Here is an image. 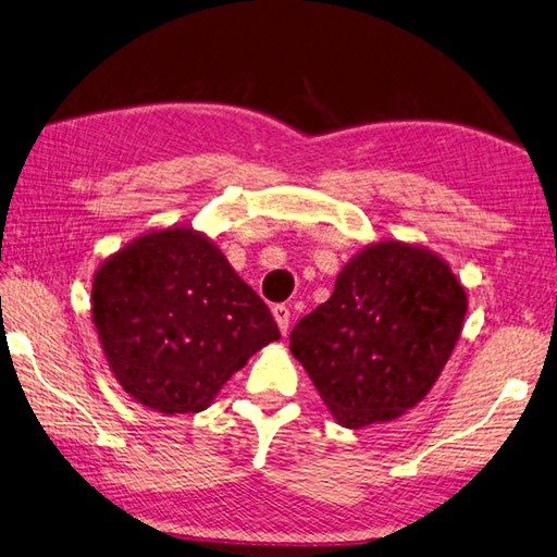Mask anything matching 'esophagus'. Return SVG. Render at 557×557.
I'll return each mask as SVG.
<instances>
[{
  "label": "esophagus",
  "mask_w": 557,
  "mask_h": 557,
  "mask_svg": "<svg viewBox=\"0 0 557 557\" xmlns=\"http://www.w3.org/2000/svg\"><path fill=\"white\" fill-rule=\"evenodd\" d=\"M273 315H275V322H277L280 332L287 334V332H289V318H292L289 308H287V306H275V308H273Z\"/></svg>",
  "instance_id": "esophagus-1"
}]
</instances>
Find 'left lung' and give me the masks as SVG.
Returning a JSON list of instances; mask_svg holds the SVG:
<instances>
[{
	"label": "left lung",
	"instance_id": "1",
	"mask_svg": "<svg viewBox=\"0 0 557 557\" xmlns=\"http://www.w3.org/2000/svg\"><path fill=\"white\" fill-rule=\"evenodd\" d=\"M468 294L442 256L372 242L289 334L292 356L348 430L392 422L430 394L460 339Z\"/></svg>",
	"mask_w": 557,
	"mask_h": 557
}]
</instances>
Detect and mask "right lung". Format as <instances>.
I'll return each mask as SVG.
<instances>
[{
    "label": "right lung",
    "instance_id": "obj_1",
    "mask_svg": "<svg viewBox=\"0 0 557 557\" xmlns=\"http://www.w3.org/2000/svg\"><path fill=\"white\" fill-rule=\"evenodd\" d=\"M92 322L107 363L139 406L206 410L280 330L218 244L194 227L135 237L92 280Z\"/></svg>",
    "mask_w": 557,
    "mask_h": 557
}]
</instances>
